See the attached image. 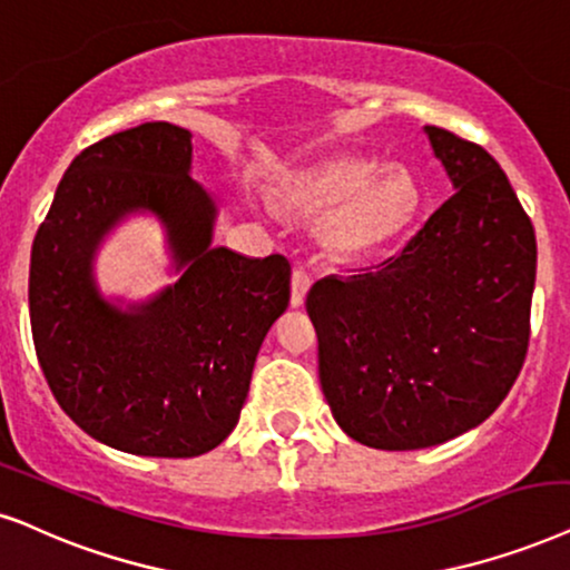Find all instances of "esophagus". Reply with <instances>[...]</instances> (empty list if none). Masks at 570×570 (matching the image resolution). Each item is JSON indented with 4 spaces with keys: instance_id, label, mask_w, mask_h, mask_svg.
Instances as JSON below:
<instances>
[{
    "instance_id": "34e87169",
    "label": "esophagus",
    "mask_w": 570,
    "mask_h": 570,
    "mask_svg": "<svg viewBox=\"0 0 570 570\" xmlns=\"http://www.w3.org/2000/svg\"><path fill=\"white\" fill-rule=\"evenodd\" d=\"M308 287H312V275H308V272L303 267H295L293 277H291V303L295 308L303 306Z\"/></svg>"
}]
</instances>
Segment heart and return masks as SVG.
<instances>
[{"label":"heart","instance_id":"b5f03b06","mask_svg":"<svg viewBox=\"0 0 570 570\" xmlns=\"http://www.w3.org/2000/svg\"><path fill=\"white\" fill-rule=\"evenodd\" d=\"M287 204L320 214L316 238L337 258H372L393 248L416 219L421 194L403 167L364 157H337L295 175Z\"/></svg>","mask_w":570,"mask_h":570}]
</instances>
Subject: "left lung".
Instances as JSON below:
<instances>
[{"instance_id":"1","label":"left lung","mask_w":570,"mask_h":570,"mask_svg":"<svg viewBox=\"0 0 570 570\" xmlns=\"http://www.w3.org/2000/svg\"><path fill=\"white\" fill-rule=\"evenodd\" d=\"M453 196L403 250L306 295L320 382L348 438L419 450L474 430L511 393L529 348L537 240L482 146L426 125Z\"/></svg>"}]
</instances>
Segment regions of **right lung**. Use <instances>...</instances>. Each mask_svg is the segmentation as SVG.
Returning <instances> with one entry per match:
<instances>
[{
  "instance_id": "add662e5",
  "label": "right lung",
  "mask_w": 570,
  "mask_h": 570,
  "mask_svg": "<svg viewBox=\"0 0 570 570\" xmlns=\"http://www.w3.org/2000/svg\"><path fill=\"white\" fill-rule=\"evenodd\" d=\"M190 132L144 122L88 146L59 180L31 248V330L62 411L132 455L209 453L238 424L256 353L291 301L285 256L212 246L217 206L190 177ZM166 225L184 275L122 313L100 298L92 254L130 210Z\"/></svg>"
}]
</instances>
